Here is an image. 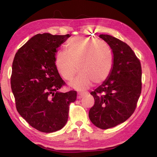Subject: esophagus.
Listing matches in <instances>:
<instances>
[{
    "instance_id": "34e87169",
    "label": "esophagus",
    "mask_w": 157,
    "mask_h": 157,
    "mask_svg": "<svg viewBox=\"0 0 157 157\" xmlns=\"http://www.w3.org/2000/svg\"><path fill=\"white\" fill-rule=\"evenodd\" d=\"M88 94V92H80L78 93L79 98H82V97H84L85 96H86Z\"/></svg>"
}]
</instances>
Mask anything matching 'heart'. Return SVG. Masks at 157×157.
I'll list each match as a JSON object with an SVG mask.
<instances>
[{
	"label": "heart",
	"mask_w": 157,
	"mask_h": 157,
	"mask_svg": "<svg viewBox=\"0 0 157 157\" xmlns=\"http://www.w3.org/2000/svg\"><path fill=\"white\" fill-rule=\"evenodd\" d=\"M65 51L56 55L55 65L59 74L65 80H73L78 70L80 73L69 83L77 90L89 88L94 82H103L113 67L114 54L111 47L96 39L77 38L69 41Z\"/></svg>",
	"instance_id": "b5f03b06"
}]
</instances>
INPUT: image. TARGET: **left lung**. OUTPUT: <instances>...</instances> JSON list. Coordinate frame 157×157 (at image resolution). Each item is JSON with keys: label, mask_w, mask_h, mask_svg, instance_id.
Wrapping results in <instances>:
<instances>
[{"label": "left lung", "mask_w": 157, "mask_h": 157, "mask_svg": "<svg viewBox=\"0 0 157 157\" xmlns=\"http://www.w3.org/2000/svg\"><path fill=\"white\" fill-rule=\"evenodd\" d=\"M99 37L111 47L114 63L107 79L90 93L95 103L88 115L92 124L105 130L125 122L134 112L141 91V67L127 44L109 35Z\"/></svg>", "instance_id": "1"}]
</instances>
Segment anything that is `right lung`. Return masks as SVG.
<instances>
[{"label":"right lung","mask_w":157,"mask_h":157,"mask_svg":"<svg viewBox=\"0 0 157 157\" xmlns=\"http://www.w3.org/2000/svg\"><path fill=\"white\" fill-rule=\"evenodd\" d=\"M70 35L37 34L18 50L12 63L11 88L19 114L35 129L51 133L67 122L75 90L63 93L65 84L55 65L58 48Z\"/></svg>","instance_id":"1"}]
</instances>
